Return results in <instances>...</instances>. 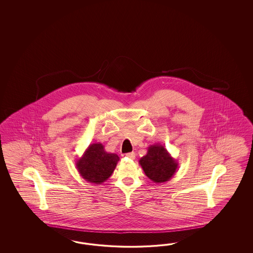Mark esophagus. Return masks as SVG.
<instances>
[{
	"instance_id": "esophagus-1",
	"label": "esophagus",
	"mask_w": 253,
	"mask_h": 253,
	"mask_svg": "<svg viewBox=\"0 0 253 253\" xmlns=\"http://www.w3.org/2000/svg\"><path fill=\"white\" fill-rule=\"evenodd\" d=\"M126 157H128L130 160H134V159H135V153H134V152L127 153L126 154Z\"/></svg>"
}]
</instances>
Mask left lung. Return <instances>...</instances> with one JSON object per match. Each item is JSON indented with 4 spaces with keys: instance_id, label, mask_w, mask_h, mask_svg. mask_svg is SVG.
<instances>
[{
    "instance_id": "left-lung-1",
    "label": "left lung",
    "mask_w": 253,
    "mask_h": 253,
    "mask_svg": "<svg viewBox=\"0 0 253 253\" xmlns=\"http://www.w3.org/2000/svg\"><path fill=\"white\" fill-rule=\"evenodd\" d=\"M139 163L146 176L157 184L169 181L173 176L178 167L176 161L161 145L149 146L147 154L141 158Z\"/></svg>"
}]
</instances>
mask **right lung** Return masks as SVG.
<instances>
[{
	"label": "right lung",
	"instance_id": "right-lung-1",
	"mask_svg": "<svg viewBox=\"0 0 253 253\" xmlns=\"http://www.w3.org/2000/svg\"><path fill=\"white\" fill-rule=\"evenodd\" d=\"M119 161V156L106 152L102 144H92L77 161L76 166L87 182L101 184L111 176Z\"/></svg>",
	"mask_w": 253,
	"mask_h": 253
}]
</instances>
